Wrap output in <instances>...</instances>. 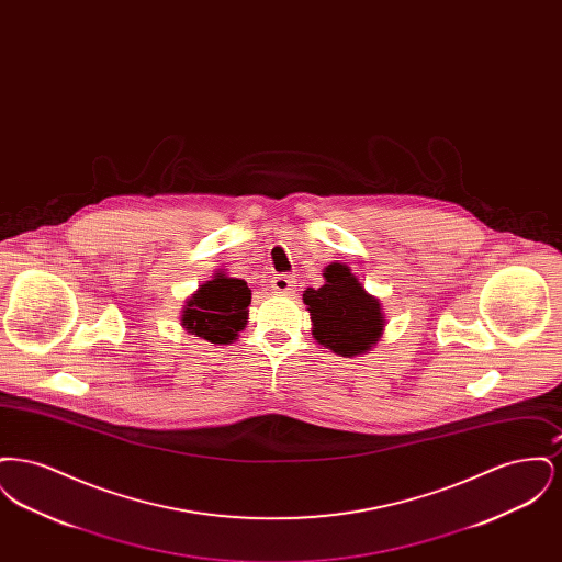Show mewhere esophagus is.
<instances>
[{
  "instance_id": "34e87169",
  "label": "esophagus",
  "mask_w": 562,
  "mask_h": 562,
  "mask_svg": "<svg viewBox=\"0 0 562 562\" xmlns=\"http://www.w3.org/2000/svg\"><path fill=\"white\" fill-rule=\"evenodd\" d=\"M294 284H296V280L293 276H276L271 280V291L273 293L291 294L294 291Z\"/></svg>"
}]
</instances>
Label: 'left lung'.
Listing matches in <instances>:
<instances>
[{
    "label": "left lung",
    "mask_w": 562,
    "mask_h": 562,
    "mask_svg": "<svg viewBox=\"0 0 562 562\" xmlns=\"http://www.w3.org/2000/svg\"><path fill=\"white\" fill-rule=\"evenodd\" d=\"M322 276L321 289L303 291L314 339L346 358L371 351L385 328L379 299L367 293L346 263H330Z\"/></svg>",
    "instance_id": "8db88e82"
}]
</instances>
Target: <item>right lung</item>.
<instances>
[{
  "instance_id": "add662e5",
  "label": "right lung",
  "mask_w": 562,
  "mask_h": 562,
  "mask_svg": "<svg viewBox=\"0 0 562 562\" xmlns=\"http://www.w3.org/2000/svg\"><path fill=\"white\" fill-rule=\"evenodd\" d=\"M250 294L244 280L216 271L186 301L181 326L211 344H234L248 322Z\"/></svg>"
}]
</instances>
